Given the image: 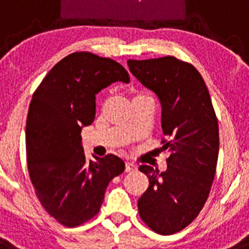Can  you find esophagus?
<instances>
[{
  "mask_svg": "<svg viewBox=\"0 0 249 249\" xmlns=\"http://www.w3.org/2000/svg\"><path fill=\"white\" fill-rule=\"evenodd\" d=\"M136 169V166L133 163H129V162H126V172H133Z\"/></svg>",
  "mask_w": 249,
  "mask_h": 249,
  "instance_id": "esophagus-1",
  "label": "esophagus"
}]
</instances>
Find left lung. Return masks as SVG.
Returning <instances> with one entry per match:
<instances>
[{
    "instance_id": "obj_1",
    "label": "left lung",
    "mask_w": 249,
    "mask_h": 249,
    "mask_svg": "<svg viewBox=\"0 0 249 249\" xmlns=\"http://www.w3.org/2000/svg\"><path fill=\"white\" fill-rule=\"evenodd\" d=\"M129 71L157 94L167 169L142 164L149 186L138 199L141 219L168 236L186 228L203 208L218 160V121L201 73L173 56L128 59Z\"/></svg>"
}]
</instances>
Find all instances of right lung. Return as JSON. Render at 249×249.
I'll return each instance as SVG.
<instances>
[{"mask_svg":"<svg viewBox=\"0 0 249 249\" xmlns=\"http://www.w3.org/2000/svg\"><path fill=\"white\" fill-rule=\"evenodd\" d=\"M128 72L111 58L74 52L46 74L32 96L26 123L31 182L46 212L66 227L97 214L106 188L124 171L117 156L87 160L81 131L96 116V94Z\"/></svg>","mask_w":249,"mask_h":249,"instance_id":"add662e5","label":"right lung"}]
</instances>
